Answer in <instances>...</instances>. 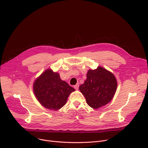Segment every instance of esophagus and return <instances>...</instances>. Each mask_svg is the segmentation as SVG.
I'll use <instances>...</instances> for the list:
<instances>
[{
    "instance_id": "1",
    "label": "esophagus",
    "mask_w": 148,
    "mask_h": 148,
    "mask_svg": "<svg viewBox=\"0 0 148 148\" xmlns=\"http://www.w3.org/2000/svg\"><path fill=\"white\" fill-rule=\"evenodd\" d=\"M79 87V84H75V86H74V88L76 90H78Z\"/></svg>"
}]
</instances>
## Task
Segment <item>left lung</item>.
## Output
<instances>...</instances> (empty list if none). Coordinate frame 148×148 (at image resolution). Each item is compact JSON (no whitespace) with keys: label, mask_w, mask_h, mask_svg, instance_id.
<instances>
[{"label":"left lung","mask_w":148,"mask_h":148,"mask_svg":"<svg viewBox=\"0 0 148 148\" xmlns=\"http://www.w3.org/2000/svg\"><path fill=\"white\" fill-rule=\"evenodd\" d=\"M87 79L79 86L87 104L98 109L111 101L117 89V80L114 74L102 66L89 69Z\"/></svg>","instance_id":"8db88e82"}]
</instances>
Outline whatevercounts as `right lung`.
Here are the masks:
<instances>
[{
	"mask_svg": "<svg viewBox=\"0 0 148 148\" xmlns=\"http://www.w3.org/2000/svg\"><path fill=\"white\" fill-rule=\"evenodd\" d=\"M33 90L41 106L57 111L66 104L69 95L75 89L62 80L58 73L47 69L35 79Z\"/></svg>",
	"mask_w": 148,
	"mask_h": 148,
	"instance_id": "obj_1",
	"label": "right lung"
}]
</instances>
